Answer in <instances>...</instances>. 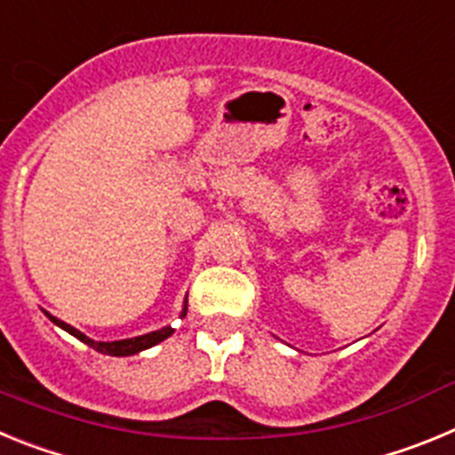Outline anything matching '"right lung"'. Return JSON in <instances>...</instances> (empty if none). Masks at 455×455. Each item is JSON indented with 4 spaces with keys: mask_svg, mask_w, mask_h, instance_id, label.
<instances>
[{
    "mask_svg": "<svg viewBox=\"0 0 455 455\" xmlns=\"http://www.w3.org/2000/svg\"><path fill=\"white\" fill-rule=\"evenodd\" d=\"M50 321H54L56 325H61L63 331H68L70 335L77 337L79 341H84V344H88L91 348H95V351L104 353V355H134V353L139 351H146V348L155 347V344H159V341H164L166 337H171L172 332H175V328H162V331H155V332H148V335H140V337H132V339H123V341H95L91 339V337H86L84 332H79L77 328H72V325L63 323V321L54 319L52 315Z\"/></svg>",
    "mask_w": 455,
    "mask_h": 455,
    "instance_id": "add662e5",
    "label": "right lung"
}]
</instances>
